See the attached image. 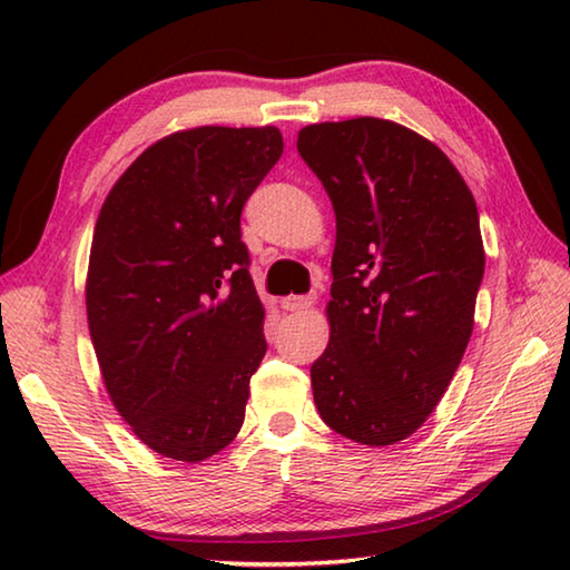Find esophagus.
<instances>
[{"label": "esophagus", "mask_w": 570, "mask_h": 570, "mask_svg": "<svg viewBox=\"0 0 570 570\" xmlns=\"http://www.w3.org/2000/svg\"><path fill=\"white\" fill-rule=\"evenodd\" d=\"M314 306V296H286L284 298V308L288 312H304V308Z\"/></svg>", "instance_id": "34e87169"}]
</instances>
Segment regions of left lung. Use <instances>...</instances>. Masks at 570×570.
<instances>
[{
  "mask_svg": "<svg viewBox=\"0 0 570 570\" xmlns=\"http://www.w3.org/2000/svg\"><path fill=\"white\" fill-rule=\"evenodd\" d=\"M296 148L336 216L316 410L346 440L394 445L438 407L468 350L485 272L475 198L435 142L392 120L306 125Z\"/></svg>",
  "mask_w": 570,
  "mask_h": 570,
  "instance_id": "1",
  "label": "left lung"
}]
</instances>
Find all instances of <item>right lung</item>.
<instances>
[{"mask_svg": "<svg viewBox=\"0 0 570 570\" xmlns=\"http://www.w3.org/2000/svg\"><path fill=\"white\" fill-rule=\"evenodd\" d=\"M282 153L274 125L178 130L100 208L85 282L95 356L115 410L163 458L206 460L244 424L266 312L240 210Z\"/></svg>", "mask_w": 570, "mask_h": 570, "instance_id": "add662e5", "label": "right lung"}]
</instances>
